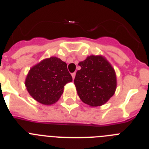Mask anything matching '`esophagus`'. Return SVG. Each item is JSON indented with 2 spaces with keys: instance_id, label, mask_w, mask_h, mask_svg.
I'll use <instances>...</instances> for the list:
<instances>
[{
  "instance_id": "esophagus-1",
  "label": "esophagus",
  "mask_w": 149,
  "mask_h": 149,
  "mask_svg": "<svg viewBox=\"0 0 149 149\" xmlns=\"http://www.w3.org/2000/svg\"><path fill=\"white\" fill-rule=\"evenodd\" d=\"M75 75H76L75 72H74V73L72 74V78H73V80L74 79V77H75Z\"/></svg>"
}]
</instances>
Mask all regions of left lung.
<instances>
[{
    "label": "left lung",
    "instance_id": "obj_1",
    "mask_svg": "<svg viewBox=\"0 0 149 149\" xmlns=\"http://www.w3.org/2000/svg\"><path fill=\"white\" fill-rule=\"evenodd\" d=\"M78 65L74 83L84 103L91 107L101 106L113 95L116 77L113 68L101 56L92 55Z\"/></svg>",
    "mask_w": 149,
    "mask_h": 149
}]
</instances>
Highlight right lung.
<instances>
[{
	"label": "right lung",
	"mask_w": 149,
	"mask_h": 149,
	"mask_svg": "<svg viewBox=\"0 0 149 149\" xmlns=\"http://www.w3.org/2000/svg\"><path fill=\"white\" fill-rule=\"evenodd\" d=\"M72 81L67 64L57 57H50L34 65L25 81L28 93L39 103L51 105L58 101L64 86Z\"/></svg>",
	"instance_id": "right-lung-1"
}]
</instances>
